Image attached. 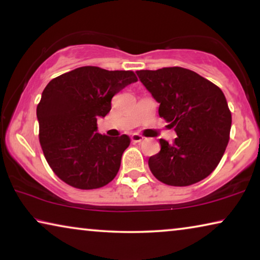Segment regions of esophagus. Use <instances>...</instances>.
Masks as SVG:
<instances>
[{"mask_svg": "<svg viewBox=\"0 0 260 260\" xmlns=\"http://www.w3.org/2000/svg\"><path fill=\"white\" fill-rule=\"evenodd\" d=\"M131 139H132V141L134 142V144H137V142H141L142 140H144V137H142V135H140L139 133H133V134H132Z\"/></svg>", "mask_w": 260, "mask_h": 260, "instance_id": "34e87169", "label": "esophagus"}]
</instances>
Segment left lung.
Returning a JSON list of instances; mask_svg holds the SVG:
<instances>
[{
	"label": "left lung",
	"instance_id": "8db88e82",
	"mask_svg": "<svg viewBox=\"0 0 260 260\" xmlns=\"http://www.w3.org/2000/svg\"><path fill=\"white\" fill-rule=\"evenodd\" d=\"M146 89L158 102L159 115L178 138L148 159L149 170L164 184L188 186L208 177L229 144L232 116L224 93L196 72L181 67L138 71Z\"/></svg>",
	"mask_w": 260,
	"mask_h": 260
}]
</instances>
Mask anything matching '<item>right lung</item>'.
Returning <instances> with one entry per match:
<instances>
[{
  "instance_id": "right-lung-1",
  "label": "right lung",
  "mask_w": 260,
  "mask_h": 260,
  "mask_svg": "<svg viewBox=\"0 0 260 260\" xmlns=\"http://www.w3.org/2000/svg\"><path fill=\"white\" fill-rule=\"evenodd\" d=\"M138 79L129 71L86 66L53 79L36 108L40 144L47 162L66 184L81 189L107 185L118 173L128 135L98 133V118L114 95Z\"/></svg>"
}]
</instances>
